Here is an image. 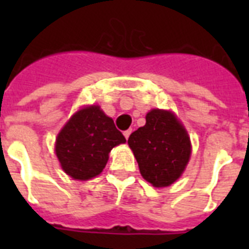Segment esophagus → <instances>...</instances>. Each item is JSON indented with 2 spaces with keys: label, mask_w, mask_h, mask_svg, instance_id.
Returning a JSON list of instances; mask_svg holds the SVG:
<instances>
[{
  "label": "esophagus",
  "mask_w": 249,
  "mask_h": 249,
  "mask_svg": "<svg viewBox=\"0 0 249 249\" xmlns=\"http://www.w3.org/2000/svg\"><path fill=\"white\" fill-rule=\"evenodd\" d=\"M130 133H132V129H128V130H125V132H124V136H125V138H126V140H128L129 136H130Z\"/></svg>",
  "instance_id": "1"
}]
</instances>
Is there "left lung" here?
Listing matches in <instances>:
<instances>
[{"label": "left lung", "instance_id": "left-lung-1", "mask_svg": "<svg viewBox=\"0 0 249 249\" xmlns=\"http://www.w3.org/2000/svg\"><path fill=\"white\" fill-rule=\"evenodd\" d=\"M128 143L142 177L155 187L172 185L185 170L191 154L185 128L169 111H150L146 125L130 134Z\"/></svg>", "mask_w": 249, "mask_h": 249}]
</instances>
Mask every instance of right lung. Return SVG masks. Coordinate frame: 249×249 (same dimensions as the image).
I'll return each mask as SVG.
<instances>
[{
	"label": "right lung",
	"instance_id": "right-lung-1",
	"mask_svg": "<svg viewBox=\"0 0 249 249\" xmlns=\"http://www.w3.org/2000/svg\"><path fill=\"white\" fill-rule=\"evenodd\" d=\"M125 141L112 119L98 106H90L76 112L64 125L56 138L55 152L68 176L85 181L101 173L109 151Z\"/></svg>",
	"mask_w": 249,
	"mask_h": 249
}]
</instances>
